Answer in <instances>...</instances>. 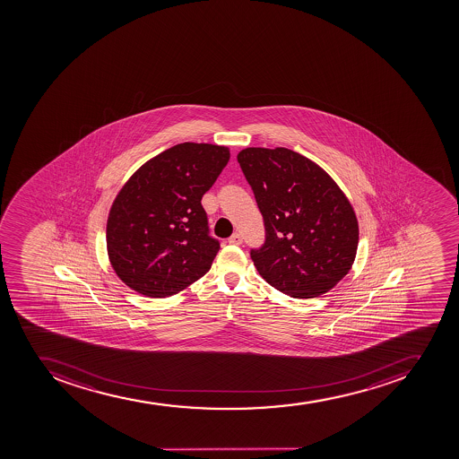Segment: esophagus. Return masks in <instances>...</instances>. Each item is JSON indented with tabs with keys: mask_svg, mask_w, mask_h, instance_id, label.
I'll list each match as a JSON object with an SVG mask.
<instances>
[{
	"mask_svg": "<svg viewBox=\"0 0 459 459\" xmlns=\"http://www.w3.org/2000/svg\"><path fill=\"white\" fill-rule=\"evenodd\" d=\"M242 235L240 233H233V235L229 238V244L231 245H240L242 244Z\"/></svg>",
	"mask_w": 459,
	"mask_h": 459,
	"instance_id": "34e87169",
	"label": "esophagus"
}]
</instances>
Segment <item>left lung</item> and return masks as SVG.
Returning <instances> with one entry per match:
<instances>
[{
	"label": "left lung",
	"mask_w": 459,
	"mask_h": 459,
	"mask_svg": "<svg viewBox=\"0 0 459 459\" xmlns=\"http://www.w3.org/2000/svg\"><path fill=\"white\" fill-rule=\"evenodd\" d=\"M238 161L265 226L263 247L251 249L264 281L299 299L329 292L357 255L358 220L345 194L318 164L288 148H245Z\"/></svg>",
	"instance_id": "8db88e82"
}]
</instances>
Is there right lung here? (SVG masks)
<instances>
[{"label": "right lung", "mask_w": 459, "mask_h": 459, "mask_svg": "<svg viewBox=\"0 0 459 459\" xmlns=\"http://www.w3.org/2000/svg\"><path fill=\"white\" fill-rule=\"evenodd\" d=\"M230 159L228 146L183 143L139 167L111 205L107 252L118 279L150 298L180 292L212 268L204 194Z\"/></svg>", "instance_id": "obj_1"}]
</instances>
